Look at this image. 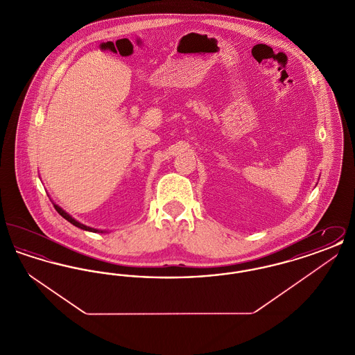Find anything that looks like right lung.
<instances>
[{
    "label": "right lung",
    "instance_id": "1",
    "mask_svg": "<svg viewBox=\"0 0 355 355\" xmlns=\"http://www.w3.org/2000/svg\"><path fill=\"white\" fill-rule=\"evenodd\" d=\"M54 209L58 211V214L61 216V217H64L65 220H69L70 223H73L74 226H77V227H80V229H84V230H87V232H93V233H103L102 230H97V229H93V227H89V226H85L83 223H80V222H77V220H74V218H71L70 216H69L68 213H65L60 206H57V205H54Z\"/></svg>",
    "mask_w": 355,
    "mask_h": 355
}]
</instances>
